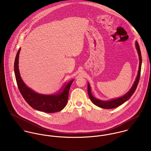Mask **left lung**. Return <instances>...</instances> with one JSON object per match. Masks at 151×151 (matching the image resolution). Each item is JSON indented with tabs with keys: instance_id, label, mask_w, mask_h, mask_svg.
Here are the masks:
<instances>
[{
	"instance_id": "left-lung-1",
	"label": "left lung",
	"mask_w": 151,
	"mask_h": 151,
	"mask_svg": "<svg viewBox=\"0 0 151 151\" xmlns=\"http://www.w3.org/2000/svg\"><path fill=\"white\" fill-rule=\"evenodd\" d=\"M135 46H136V49L137 50L138 52V54L139 56V69H138V74L137 76L136 77V79L134 83V84L132 86L131 88V89H129V91L126 93L124 95H123L122 97L118 98H116V99H113L110 101H102V100H99L96 98H95L91 93V88L89 83H88V95L89 96V98L91 99V101H92V102L96 106L99 107V108H103V109H113V108H117L119 106H120L121 105H122L123 104H124L125 102H126L127 101H128L129 98H131V96L132 95V94L134 93L139 78H140V75H141V64H142V58H141V50H140V48L139 46V45L137 41L135 42Z\"/></svg>"
}]
</instances>
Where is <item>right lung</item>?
I'll list each match as a JSON object with an SVG mask.
<instances>
[{
    "instance_id": "1",
    "label": "right lung",
    "mask_w": 151,
    "mask_h": 151,
    "mask_svg": "<svg viewBox=\"0 0 151 151\" xmlns=\"http://www.w3.org/2000/svg\"><path fill=\"white\" fill-rule=\"evenodd\" d=\"M20 48L17 52L14 61V74L18 88L22 97L28 104L39 111L55 113L64 109L68 101V92L73 80L64 84L60 91L53 95H43L35 92L27 86L22 80L19 68V58Z\"/></svg>"
}]
</instances>
